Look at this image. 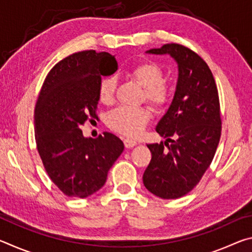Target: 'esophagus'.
<instances>
[{
  "instance_id": "34e87169",
  "label": "esophagus",
  "mask_w": 252,
  "mask_h": 252,
  "mask_svg": "<svg viewBox=\"0 0 252 252\" xmlns=\"http://www.w3.org/2000/svg\"><path fill=\"white\" fill-rule=\"evenodd\" d=\"M123 143H125L126 148H133V147L136 146V144H138V142H136L135 140H132V139H129V138L123 140Z\"/></svg>"
}]
</instances>
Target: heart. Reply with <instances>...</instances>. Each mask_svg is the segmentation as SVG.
<instances>
[{
	"instance_id": "heart-1",
	"label": "heart",
	"mask_w": 252,
	"mask_h": 252,
	"mask_svg": "<svg viewBox=\"0 0 252 252\" xmlns=\"http://www.w3.org/2000/svg\"><path fill=\"white\" fill-rule=\"evenodd\" d=\"M126 75L144 88L143 100L153 109L163 111L173 99V87L164 80V70L158 63L143 60L132 65ZM117 81L112 76L102 78L97 85L100 102L109 104L114 99ZM150 112L146 108H126L113 110L106 117V125L111 130L126 136H136L143 131L150 121Z\"/></svg>"
}]
</instances>
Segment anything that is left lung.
Instances as JSON below:
<instances>
[{
    "instance_id": "8db88e82",
    "label": "left lung",
    "mask_w": 252,
    "mask_h": 252,
    "mask_svg": "<svg viewBox=\"0 0 252 252\" xmlns=\"http://www.w3.org/2000/svg\"><path fill=\"white\" fill-rule=\"evenodd\" d=\"M148 53L171 55L179 78L172 103L156 127L167 141L148 144L152 158L143 183L157 197L178 199L198 185L215 157L221 136L218 89L206 61L187 46L169 43Z\"/></svg>"
}]
</instances>
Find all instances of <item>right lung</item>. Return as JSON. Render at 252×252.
Masks as SVG:
<instances>
[{
  "mask_svg": "<svg viewBox=\"0 0 252 252\" xmlns=\"http://www.w3.org/2000/svg\"><path fill=\"white\" fill-rule=\"evenodd\" d=\"M118 70L116 58L94 50L73 53L46 75L34 110V132L42 163L67 197L87 198L104 186L125 144L110 132L84 138L81 126L96 117L101 76Z\"/></svg>",
  "mask_w": 252,
  "mask_h": 252,
  "instance_id": "1",
  "label": "right lung"
}]
</instances>
